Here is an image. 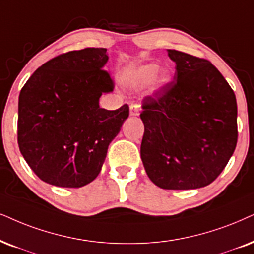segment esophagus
Masks as SVG:
<instances>
[{"label": "esophagus", "mask_w": 254, "mask_h": 254, "mask_svg": "<svg viewBox=\"0 0 254 254\" xmlns=\"http://www.w3.org/2000/svg\"><path fill=\"white\" fill-rule=\"evenodd\" d=\"M139 110H140V105L134 103L130 105V116H138L139 115Z\"/></svg>", "instance_id": "obj_1"}]
</instances>
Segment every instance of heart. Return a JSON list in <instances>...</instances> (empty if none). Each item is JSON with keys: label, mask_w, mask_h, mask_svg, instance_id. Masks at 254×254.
<instances>
[{"label": "heart", "mask_w": 254, "mask_h": 254, "mask_svg": "<svg viewBox=\"0 0 254 254\" xmlns=\"http://www.w3.org/2000/svg\"><path fill=\"white\" fill-rule=\"evenodd\" d=\"M171 79V72L165 66H158L156 63L143 64L127 72L125 82L133 88H143L151 83L153 89L165 86Z\"/></svg>", "instance_id": "1"}]
</instances>
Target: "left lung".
I'll return each mask as SVG.
<instances>
[{
    "mask_svg": "<svg viewBox=\"0 0 254 254\" xmlns=\"http://www.w3.org/2000/svg\"><path fill=\"white\" fill-rule=\"evenodd\" d=\"M168 55L176 63L173 81L142 102L140 157L159 188H204L236 149V95L210 61L171 49Z\"/></svg>",
    "mask_w": 254,
    "mask_h": 254,
    "instance_id": "8db88e82",
    "label": "left lung"
}]
</instances>
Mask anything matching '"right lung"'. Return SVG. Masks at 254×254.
<instances>
[{
    "instance_id": "add662e5",
    "label": "right lung",
    "mask_w": 254,
    "mask_h": 254,
    "mask_svg": "<svg viewBox=\"0 0 254 254\" xmlns=\"http://www.w3.org/2000/svg\"><path fill=\"white\" fill-rule=\"evenodd\" d=\"M104 48L54 57L28 79L18 97L17 142L36 176L60 188H81L101 172L109 144L129 117V107L99 108L114 91L103 66Z\"/></svg>"
}]
</instances>
